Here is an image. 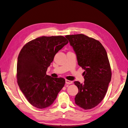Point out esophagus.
<instances>
[{"label": "esophagus", "mask_w": 128, "mask_h": 128, "mask_svg": "<svg viewBox=\"0 0 128 128\" xmlns=\"http://www.w3.org/2000/svg\"><path fill=\"white\" fill-rule=\"evenodd\" d=\"M65 82H66V84H73V82L72 81H70V80H65Z\"/></svg>", "instance_id": "esophagus-1"}]
</instances>
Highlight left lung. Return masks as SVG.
Instances as JSON below:
<instances>
[{"instance_id":"8db88e82","label":"left lung","mask_w":128,"mask_h":128,"mask_svg":"<svg viewBox=\"0 0 128 128\" xmlns=\"http://www.w3.org/2000/svg\"><path fill=\"white\" fill-rule=\"evenodd\" d=\"M74 49L78 65L83 68L84 82H74L79 92L76 104L84 110L92 109L104 98L112 77L108 54L102 44L83 34L65 36Z\"/></svg>"}]
</instances>
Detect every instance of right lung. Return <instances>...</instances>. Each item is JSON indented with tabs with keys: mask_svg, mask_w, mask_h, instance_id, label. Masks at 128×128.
I'll return each mask as SVG.
<instances>
[{
	"mask_svg": "<svg viewBox=\"0 0 128 128\" xmlns=\"http://www.w3.org/2000/svg\"><path fill=\"white\" fill-rule=\"evenodd\" d=\"M68 42L62 36L38 37L26 43L18 58L17 82L28 101L42 109L51 105L65 80L46 74L56 54Z\"/></svg>",
	"mask_w": 128,
	"mask_h": 128,
	"instance_id": "add662e5",
	"label": "right lung"
}]
</instances>
